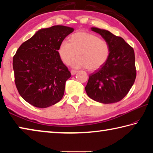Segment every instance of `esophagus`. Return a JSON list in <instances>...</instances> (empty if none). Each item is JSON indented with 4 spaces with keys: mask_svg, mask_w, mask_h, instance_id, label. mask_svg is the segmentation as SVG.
Listing matches in <instances>:
<instances>
[{
    "mask_svg": "<svg viewBox=\"0 0 153 153\" xmlns=\"http://www.w3.org/2000/svg\"><path fill=\"white\" fill-rule=\"evenodd\" d=\"M77 71H76V70H74V69H73V70H71V74L72 76H74V75L76 74L77 73Z\"/></svg>",
    "mask_w": 153,
    "mask_h": 153,
    "instance_id": "obj_1",
    "label": "esophagus"
}]
</instances>
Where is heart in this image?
<instances>
[{
	"mask_svg": "<svg viewBox=\"0 0 153 153\" xmlns=\"http://www.w3.org/2000/svg\"><path fill=\"white\" fill-rule=\"evenodd\" d=\"M108 44L91 33L78 32L63 40L58 48V54L65 65L71 63L74 68H88L94 71L102 67L109 56Z\"/></svg>",
	"mask_w": 153,
	"mask_h": 153,
	"instance_id": "heart-1",
	"label": "heart"
}]
</instances>
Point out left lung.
<instances>
[{"label": "left lung", "instance_id": "obj_1", "mask_svg": "<svg viewBox=\"0 0 153 153\" xmlns=\"http://www.w3.org/2000/svg\"><path fill=\"white\" fill-rule=\"evenodd\" d=\"M110 47L109 56L102 67L90 75L85 90L95 101L110 104L120 101L133 86L136 77L133 48L122 38L108 30L91 27Z\"/></svg>", "mask_w": 153, "mask_h": 153}]
</instances>
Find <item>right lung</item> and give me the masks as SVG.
Wrapping results in <instances>:
<instances>
[{"label": "right lung", "mask_w": 153, "mask_h": 153, "mask_svg": "<svg viewBox=\"0 0 153 153\" xmlns=\"http://www.w3.org/2000/svg\"><path fill=\"white\" fill-rule=\"evenodd\" d=\"M74 30L64 25L43 28L18 48L13 59L15 82L21 97L30 105L46 108L63 98L71 73L58 48Z\"/></svg>", "instance_id": "1"}]
</instances>
